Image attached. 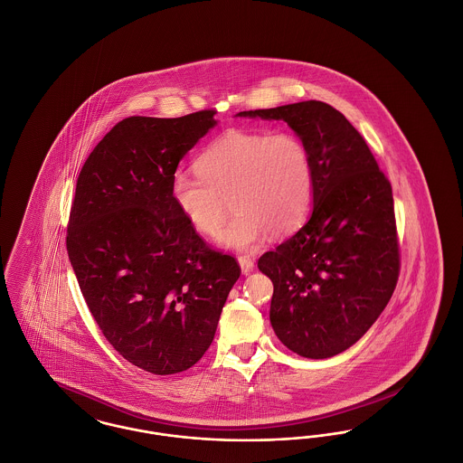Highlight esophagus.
Returning <instances> with one entry per match:
<instances>
[{"instance_id":"esophagus-1","label":"esophagus","mask_w":463,"mask_h":463,"mask_svg":"<svg viewBox=\"0 0 463 463\" xmlns=\"http://www.w3.org/2000/svg\"><path fill=\"white\" fill-rule=\"evenodd\" d=\"M240 265H241L242 274H250L253 269H255V262L250 259V257H240Z\"/></svg>"}]
</instances>
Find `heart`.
<instances>
[{"instance_id":"heart-1","label":"heart","mask_w":463,"mask_h":463,"mask_svg":"<svg viewBox=\"0 0 463 463\" xmlns=\"http://www.w3.org/2000/svg\"><path fill=\"white\" fill-rule=\"evenodd\" d=\"M198 175L176 172L170 196L189 225L222 244L253 250L270 232L283 238L307 219L314 199V163L307 144L293 132L231 130L196 159Z\"/></svg>"}]
</instances>
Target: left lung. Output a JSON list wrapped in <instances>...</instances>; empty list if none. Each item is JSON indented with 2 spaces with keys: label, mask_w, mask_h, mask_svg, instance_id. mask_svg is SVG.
<instances>
[{
  "label": "left lung",
  "mask_w": 463,
  "mask_h": 463,
  "mask_svg": "<svg viewBox=\"0 0 463 463\" xmlns=\"http://www.w3.org/2000/svg\"><path fill=\"white\" fill-rule=\"evenodd\" d=\"M240 116L287 121L314 163L310 219L259 259L274 285L270 325L298 355L344 353L372 328L397 285L401 255L391 182L361 133L326 102Z\"/></svg>",
  "instance_id": "8db88e82"
}]
</instances>
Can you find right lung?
<instances>
[{
	"mask_svg": "<svg viewBox=\"0 0 463 463\" xmlns=\"http://www.w3.org/2000/svg\"><path fill=\"white\" fill-rule=\"evenodd\" d=\"M215 110L130 116L85 161L67 223V253L106 340L135 366L174 374L213 342L241 267L176 210L178 161L217 123Z\"/></svg>",
	"mask_w": 463,
	"mask_h": 463,
	"instance_id": "obj_1",
	"label": "right lung"
}]
</instances>
